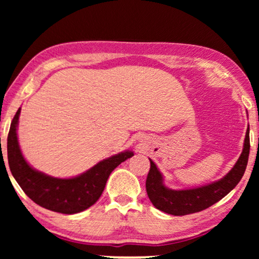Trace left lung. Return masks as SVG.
Masks as SVG:
<instances>
[{
  "label": "left lung",
  "instance_id": "obj_1",
  "mask_svg": "<svg viewBox=\"0 0 259 259\" xmlns=\"http://www.w3.org/2000/svg\"><path fill=\"white\" fill-rule=\"evenodd\" d=\"M250 128L247 126L243 151L233 167L223 177L206 185L192 189L172 190L165 185L164 177L157 165L151 160V168L146 179L148 198L158 210L173 215H185L203 211L224 198L236 187L245 172L250 153Z\"/></svg>",
  "mask_w": 259,
  "mask_h": 259
}]
</instances>
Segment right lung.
I'll use <instances>...</instances> for the list:
<instances>
[{
    "label": "right lung",
    "mask_w": 259,
    "mask_h": 259,
    "mask_svg": "<svg viewBox=\"0 0 259 259\" xmlns=\"http://www.w3.org/2000/svg\"><path fill=\"white\" fill-rule=\"evenodd\" d=\"M20 113L21 108L17 109L14 116L8 134L7 151L9 168L24 193L34 203L47 210L65 214L87 210L100 198L113 169L134 155L133 151L130 150L120 152L72 178L48 176L31 167L21 152L17 139Z\"/></svg>",
    "instance_id": "obj_1"
}]
</instances>
